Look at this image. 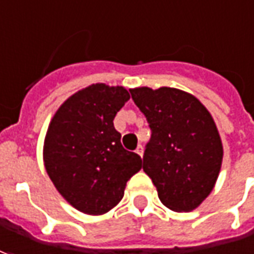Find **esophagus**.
Returning <instances> with one entry per match:
<instances>
[{"label":"esophagus","instance_id":"1","mask_svg":"<svg viewBox=\"0 0 254 254\" xmlns=\"http://www.w3.org/2000/svg\"><path fill=\"white\" fill-rule=\"evenodd\" d=\"M135 152H137V155H139V156L142 157V155H144V148H142V145H138V148L135 149Z\"/></svg>","mask_w":254,"mask_h":254}]
</instances>
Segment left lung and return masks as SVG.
Listing matches in <instances>:
<instances>
[{
	"label": "left lung",
	"mask_w": 254,
	"mask_h": 254,
	"mask_svg": "<svg viewBox=\"0 0 254 254\" xmlns=\"http://www.w3.org/2000/svg\"><path fill=\"white\" fill-rule=\"evenodd\" d=\"M130 92L152 131L142 169L159 199L174 211L196 209L214 188L223 162L213 117L199 99L177 88L141 87Z\"/></svg>",
	"instance_id": "8db88e82"
}]
</instances>
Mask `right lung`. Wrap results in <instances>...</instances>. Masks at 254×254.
I'll use <instances>...</instances> for the list:
<instances>
[{
    "label": "right lung",
    "instance_id": "add662e5",
    "mask_svg": "<svg viewBox=\"0 0 254 254\" xmlns=\"http://www.w3.org/2000/svg\"><path fill=\"white\" fill-rule=\"evenodd\" d=\"M130 99L124 87L92 84L57 110L44 142V164L59 193L85 214L113 209L126 184L142 167L120 142L113 119Z\"/></svg>",
    "mask_w": 254,
    "mask_h": 254
}]
</instances>
